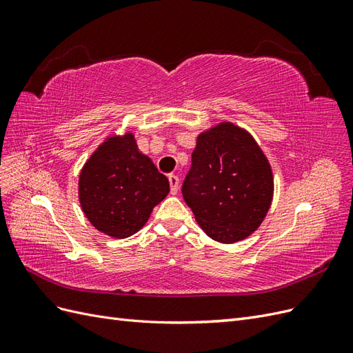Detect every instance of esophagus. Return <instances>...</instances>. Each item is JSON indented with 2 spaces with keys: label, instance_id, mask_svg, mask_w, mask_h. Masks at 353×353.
Segmentation results:
<instances>
[{
  "label": "esophagus",
  "instance_id": "1",
  "mask_svg": "<svg viewBox=\"0 0 353 353\" xmlns=\"http://www.w3.org/2000/svg\"><path fill=\"white\" fill-rule=\"evenodd\" d=\"M169 184H170V194H176L179 188V178L176 175H169Z\"/></svg>",
  "mask_w": 353,
  "mask_h": 353
}]
</instances>
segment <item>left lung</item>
<instances>
[{
    "label": "left lung",
    "mask_w": 353,
    "mask_h": 353,
    "mask_svg": "<svg viewBox=\"0 0 353 353\" xmlns=\"http://www.w3.org/2000/svg\"><path fill=\"white\" fill-rule=\"evenodd\" d=\"M183 196L212 240L237 243L261 227L271 208L272 169L250 132L221 122L197 135Z\"/></svg>",
    "instance_id": "left-lung-1"
}]
</instances>
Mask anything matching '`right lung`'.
I'll return each mask as SVG.
<instances>
[{
  "mask_svg": "<svg viewBox=\"0 0 353 353\" xmlns=\"http://www.w3.org/2000/svg\"><path fill=\"white\" fill-rule=\"evenodd\" d=\"M168 193V178L138 150L132 132L105 138L79 174L83 215L95 230L113 239L140 231Z\"/></svg>",
  "mask_w": 353,
  "mask_h": 353,
  "instance_id": "1",
  "label": "right lung"
}]
</instances>
